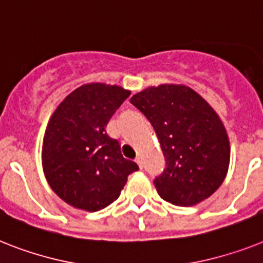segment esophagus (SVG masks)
Masks as SVG:
<instances>
[{
  "mask_svg": "<svg viewBox=\"0 0 263 263\" xmlns=\"http://www.w3.org/2000/svg\"><path fill=\"white\" fill-rule=\"evenodd\" d=\"M135 161H136V163H138V165H139V167L142 168V167H143V162H142V158H140V157H136V159H135Z\"/></svg>",
  "mask_w": 263,
  "mask_h": 263,
  "instance_id": "1",
  "label": "esophagus"
}]
</instances>
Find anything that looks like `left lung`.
I'll list each match as a JSON object with an SVG mask.
<instances>
[{"mask_svg":"<svg viewBox=\"0 0 263 263\" xmlns=\"http://www.w3.org/2000/svg\"><path fill=\"white\" fill-rule=\"evenodd\" d=\"M131 102L157 132L166 168L155 177L158 194L174 205H196L212 196L227 176L230 142L220 117L183 85L147 87Z\"/></svg>","mask_w":263,"mask_h":263,"instance_id":"left-lung-1","label":"left lung"}]
</instances>
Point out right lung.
I'll return each mask as SVG.
<instances>
[{
  "label": "right lung",
  "mask_w": 263,
  "mask_h": 263,
  "mask_svg": "<svg viewBox=\"0 0 263 263\" xmlns=\"http://www.w3.org/2000/svg\"><path fill=\"white\" fill-rule=\"evenodd\" d=\"M129 95L115 85L87 83L70 93L51 116L43 140V170L51 189L69 205L87 212L105 208L139 170L105 129Z\"/></svg>",
  "instance_id": "1"
}]
</instances>
